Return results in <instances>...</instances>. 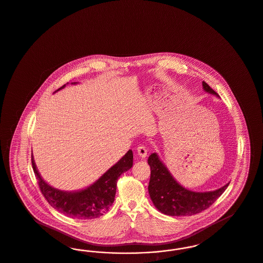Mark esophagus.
<instances>
[{
  "instance_id": "34e87169",
  "label": "esophagus",
  "mask_w": 263,
  "mask_h": 263,
  "mask_svg": "<svg viewBox=\"0 0 263 263\" xmlns=\"http://www.w3.org/2000/svg\"><path fill=\"white\" fill-rule=\"evenodd\" d=\"M137 155L142 158H146L147 155V147H145V146H143V145L139 146V147H137Z\"/></svg>"
}]
</instances>
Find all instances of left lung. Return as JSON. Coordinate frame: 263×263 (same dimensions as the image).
Listing matches in <instances>:
<instances>
[{
  "instance_id": "left-lung-1",
  "label": "left lung",
  "mask_w": 263,
  "mask_h": 263,
  "mask_svg": "<svg viewBox=\"0 0 263 263\" xmlns=\"http://www.w3.org/2000/svg\"><path fill=\"white\" fill-rule=\"evenodd\" d=\"M202 87L205 92L218 96L204 81ZM147 163L151 166L148 183L151 200L160 212L171 216L194 215L209 209L229 185L228 183L212 192H193L182 187L172 177L156 153L148 157Z\"/></svg>"
}]
</instances>
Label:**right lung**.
<instances>
[{"label":"right lung","mask_w":263,"mask_h":263,"mask_svg":"<svg viewBox=\"0 0 263 263\" xmlns=\"http://www.w3.org/2000/svg\"><path fill=\"white\" fill-rule=\"evenodd\" d=\"M63 87H65V85L59 90L63 89ZM31 162L39 188L51 206L72 218L93 219L103 215L114 203L117 180L122 173L132 167L133 153L129 149L123 158L119 159L117 163L108 169L93 185L78 192H63L51 187L40 176L33 156Z\"/></svg>","instance_id":"right-lung-1"}]
</instances>
